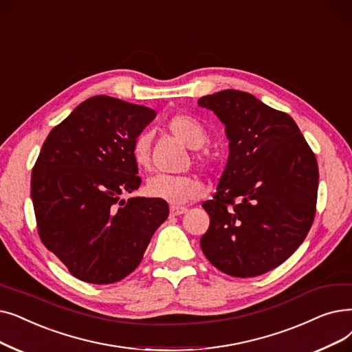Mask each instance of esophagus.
<instances>
[{
	"instance_id": "esophagus-1",
	"label": "esophagus",
	"mask_w": 352,
	"mask_h": 352,
	"mask_svg": "<svg viewBox=\"0 0 352 352\" xmlns=\"http://www.w3.org/2000/svg\"><path fill=\"white\" fill-rule=\"evenodd\" d=\"M188 211L187 207H178V206H173L171 207V216H181V214H186Z\"/></svg>"
}]
</instances>
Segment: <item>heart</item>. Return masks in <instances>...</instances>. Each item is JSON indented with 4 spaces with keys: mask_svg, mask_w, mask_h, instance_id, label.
Here are the masks:
<instances>
[{
    "mask_svg": "<svg viewBox=\"0 0 352 352\" xmlns=\"http://www.w3.org/2000/svg\"><path fill=\"white\" fill-rule=\"evenodd\" d=\"M168 129L184 142L188 148L197 149L203 146L207 140V132L204 126L195 118L188 115H177L168 120ZM132 157L138 166H146L149 161V136L141 133L135 140L132 146ZM148 197L164 200L170 204H186L195 198L201 197L204 187L201 181L192 177H171V175H155L148 179L145 186Z\"/></svg>",
    "mask_w": 352,
    "mask_h": 352,
    "instance_id": "obj_1",
    "label": "heart"
}]
</instances>
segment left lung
Instances as JSON below:
<instances>
[{
    "label": "left lung",
    "mask_w": 352,
    "mask_h": 352,
    "mask_svg": "<svg viewBox=\"0 0 352 352\" xmlns=\"http://www.w3.org/2000/svg\"><path fill=\"white\" fill-rule=\"evenodd\" d=\"M226 126L228 158L200 246L212 266L253 278L282 265L315 216L318 164L295 120L248 91L226 89L198 99Z\"/></svg>",
    "instance_id": "1"
}]
</instances>
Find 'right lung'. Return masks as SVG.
I'll use <instances>...</instances> for the list:
<instances>
[{"label": "right lung", "instance_id": "add662e5", "mask_svg": "<svg viewBox=\"0 0 352 352\" xmlns=\"http://www.w3.org/2000/svg\"><path fill=\"white\" fill-rule=\"evenodd\" d=\"M157 112L111 96L82 102L45 138L32 173V200L41 241L74 278L108 285L142 261L170 208L131 197L141 186L135 140Z\"/></svg>", "mask_w": 352, "mask_h": 352}]
</instances>
